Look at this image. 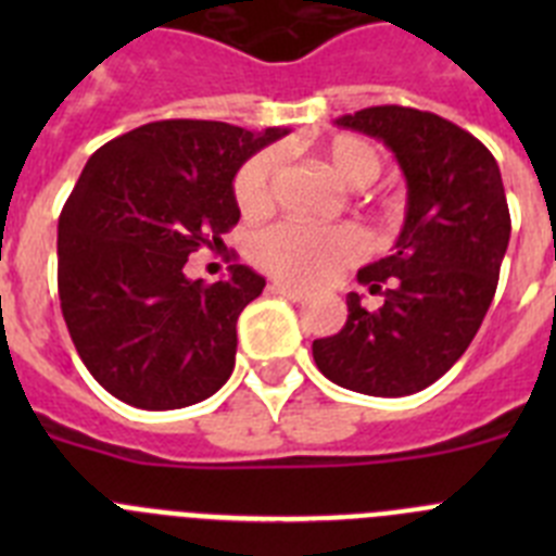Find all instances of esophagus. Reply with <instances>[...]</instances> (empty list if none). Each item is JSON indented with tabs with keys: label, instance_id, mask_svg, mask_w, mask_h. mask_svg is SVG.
<instances>
[{
	"label": "esophagus",
	"instance_id": "1",
	"mask_svg": "<svg viewBox=\"0 0 556 556\" xmlns=\"http://www.w3.org/2000/svg\"><path fill=\"white\" fill-rule=\"evenodd\" d=\"M269 289H273V292H278V294H283V298H289V301H306V298H308L306 289L292 287V283H287V281H273V283H269Z\"/></svg>",
	"mask_w": 556,
	"mask_h": 556
}]
</instances>
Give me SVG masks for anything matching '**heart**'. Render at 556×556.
I'll return each instance as SVG.
<instances>
[{"instance_id": "1", "label": "heart", "mask_w": 556, "mask_h": 556, "mask_svg": "<svg viewBox=\"0 0 556 556\" xmlns=\"http://www.w3.org/2000/svg\"><path fill=\"white\" fill-rule=\"evenodd\" d=\"M323 161L333 172V178L342 180L351 189L367 186L381 172V155L370 141L358 136H333L323 147ZM278 178V155L258 152L239 169L233 180L236 205L248 217H258L269 211ZM356 230L333 225V228H312L301 223H281L262 230L250 244L253 262L264 273L275 275L287 283H320L333 273L351 264L358 255Z\"/></svg>"}]
</instances>
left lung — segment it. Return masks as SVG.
Instances as JSON below:
<instances>
[{
  "instance_id": "1",
  "label": "left lung",
  "mask_w": 556,
  "mask_h": 556,
  "mask_svg": "<svg viewBox=\"0 0 556 556\" xmlns=\"http://www.w3.org/2000/svg\"><path fill=\"white\" fill-rule=\"evenodd\" d=\"M333 125L395 152L406 217L392 253L356 275L381 306L348 294L345 326L314 339V362L345 390L412 395L454 367L493 303L513 230L498 164L468 130L417 108H365Z\"/></svg>"
}]
</instances>
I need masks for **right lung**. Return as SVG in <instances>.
I'll list each match as a JSON object with an SVG mask.
<instances>
[{
  "label": "right lung",
  "instance_id": "1",
  "mask_svg": "<svg viewBox=\"0 0 556 556\" xmlns=\"http://www.w3.org/2000/svg\"><path fill=\"white\" fill-rule=\"evenodd\" d=\"M287 132L164 119L88 159L58 219V294L83 365L113 397L184 409L230 378L236 320L267 281L244 264L217 283L184 267L239 223V166Z\"/></svg>",
  "mask_w": 556,
  "mask_h": 556
}]
</instances>
